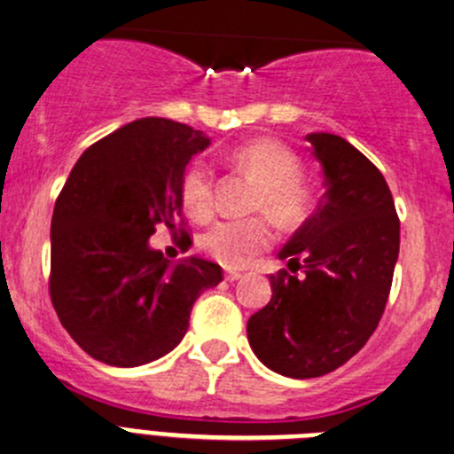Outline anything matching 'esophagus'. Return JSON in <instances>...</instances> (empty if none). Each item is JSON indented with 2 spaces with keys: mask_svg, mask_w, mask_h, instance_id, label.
Here are the masks:
<instances>
[{
  "mask_svg": "<svg viewBox=\"0 0 454 454\" xmlns=\"http://www.w3.org/2000/svg\"><path fill=\"white\" fill-rule=\"evenodd\" d=\"M223 277H226V281H237V279H241V272L226 270V272H223Z\"/></svg>",
  "mask_w": 454,
  "mask_h": 454,
  "instance_id": "34e87169",
  "label": "esophagus"
}]
</instances>
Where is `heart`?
Wrapping results in <instances>:
<instances>
[{"label":"heart","mask_w":454,"mask_h":454,"mask_svg":"<svg viewBox=\"0 0 454 454\" xmlns=\"http://www.w3.org/2000/svg\"><path fill=\"white\" fill-rule=\"evenodd\" d=\"M228 161L259 182V191L253 200L254 210H263L281 226H294L306 217L310 208V188L299 177L301 161L286 144L268 137L250 139L232 148ZM179 195L184 208L195 219L213 215L215 179L206 161L195 160L186 166ZM270 241L272 228L266 217L222 219L201 232L200 248L215 262L237 268L268 248Z\"/></svg>","instance_id":"1"}]
</instances>
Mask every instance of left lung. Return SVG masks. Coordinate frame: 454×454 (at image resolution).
Listing matches in <instances>:
<instances>
[{"instance_id": "left-lung-1", "label": "left lung", "mask_w": 454, "mask_h": 454, "mask_svg": "<svg viewBox=\"0 0 454 454\" xmlns=\"http://www.w3.org/2000/svg\"><path fill=\"white\" fill-rule=\"evenodd\" d=\"M324 168V200L270 275L272 297L248 319L259 362L294 380L344 366L375 333L399 257V217L384 175L344 137L308 135ZM301 270V278L290 271Z\"/></svg>"}]
</instances>
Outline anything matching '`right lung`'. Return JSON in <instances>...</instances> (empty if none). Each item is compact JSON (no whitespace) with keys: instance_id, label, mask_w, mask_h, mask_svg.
Instances as JSON below:
<instances>
[{"instance_id":"obj_1","label":"right lung","mask_w":454,"mask_h":454,"mask_svg":"<svg viewBox=\"0 0 454 454\" xmlns=\"http://www.w3.org/2000/svg\"><path fill=\"white\" fill-rule=\"evenodd\" d=\"M210 144L201 130L144 117L77 160L55 201L48 293L61 325L97 362L133 368L175 348L195 299L223 279L217 263L170 266L148 246L160 223L184 228L179 184ZM182 239L191 244L188 231Z\"/></svg>"}]
</instances>
